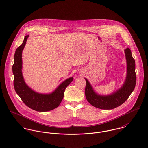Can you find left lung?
I'll return each mask as SVG.
<instances>
[{"mask_svg":"<svg viewBox=\"0 0 148 148\" xmlns=\"http://www.w3.org/2000/svg\"><path fill=\"white\" fill-rule=\"evenodd\" d=\"M127 64V74L124 84L116 92L107 96L96 93L87 79L85 89V97L88 101L93 106L101 109H112L121 106L126 101L136 84L135 61L129 48L124 50Z\"/></svg>","mask_w":148,"mask_h":148,"instance_id":"8db88e82","label":"left lung"}]
</instances>
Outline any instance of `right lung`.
Returning a JSON list of instances; mask_svg holds the SVG:
<instances>
[{"label": "right lung", "instance_id": "right-lung-1", "mask_svg": "<svg viewBox=\"0 0 148 148\" xmlns=\"http://www.w3.org/2000/svg\"><path fill=\"white\" fill-rule=\"evenodd\" d=\"M29 35L25 36L23 42L16 50L12 72L14 75V86L16 93L23 102L29 108L38 112L49 111L57 108L63 99L64 91L68 85L73 80L70 77L63 82L50 94H41L32 90L25 84L21 72L22 51Z\"/></svg>", "mask_w": 148, "mask_h": 148}]
</instances>
